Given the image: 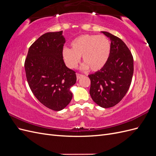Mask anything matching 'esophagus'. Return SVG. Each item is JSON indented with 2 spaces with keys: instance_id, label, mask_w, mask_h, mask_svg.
Segmentation results:
<instances>
[{
  "instance_id": "esophagus-1",
  "label": "esophagus",
  "mask_w": 156,
  "mask_h": 156,
  "mask_svg": "<svg viewBox=\"0 0 156 156\" xmlns=\"http://www.w3.org/2000/svg\"><path fill=\"white\" fill-rule=\"evenodd\" d=\"M76 75H77V79H79L80 78H81L82 77H83V75L79 74V73H77Z\"/></svg>"
}]
</instances>
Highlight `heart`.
<instances>
[{"mask_svg":"<svg viewBox=\"0 0 156 156\" xmlns=\"http://www.w3.org/2000/svg\"><path fill=\"white\" fill-rule=\"evenodd\" d=\"M71 49L65 48L62 56L70 68H75L81 56L84 64L83 69L88 68L92 72H98L103 68L110 57L111 42L105 36L83 34L70 43Z\"/></svg>","mask_w":156,"mask_h":156,"instance_id":"b5f03b06","label":"heart"}]
</instances>
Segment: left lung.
<instances>
[{"label":"left lung","instance_id":"obj_1","mask_svg":"<svg viewBox=\"0 0 156 156\" xmlns=\"http://www.w3.org/2000/svg\"><path fill=\"white\" fill-rule=\"evenodd\" d=\"M101 32L111 40V55L103 69L88 75L91 81L90 94L97 105L109 108L119 103L128 91L133 74V58L119 37Z\"/></svg>","mask_w":156,"mask_h":156}]
</instances>
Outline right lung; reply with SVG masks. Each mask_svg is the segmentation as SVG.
Returning <instances> with one entry per match:
<instances>
[{"label":"right lung","instance_id":"1","mask_svg":"<svg viewBox=\"0 0 156 156\" xmlns=\"http://www.w3.org/2000/svg\"><path fill=\"white\" fill-rule=\"evenodd\" d=\"M65 42L62 31L45 33L31 45L25 62L32 93L44 106L56 111L62 110L72 100L70 88L77 80L75 72L64 62Z\"/></svg>","mask_w":156,"mask_h":156}]
</instances>
